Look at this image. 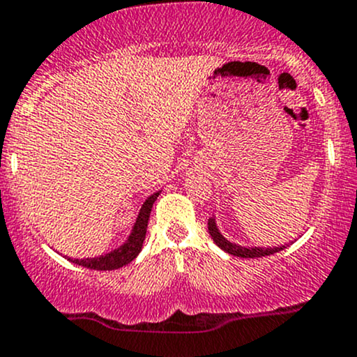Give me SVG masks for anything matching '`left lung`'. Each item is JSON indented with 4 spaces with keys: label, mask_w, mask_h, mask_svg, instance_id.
<instances>
[{
    "label": "left lung",
    "mask_w": 357,
    "mask_h": 357,
    "mask_svg": "<svg viewBox=\"0 0 357 357\" xmlns=\"http://www.w3.org/2000/svg\"><path fill=\"white\" fill-rule=\"evenodd\" d=\"M207 228H208V235L212 236L214 243L218 245L221 250H225L226 254H231L236 255V257H243V259H254V257H264V255H271L276 254V252L283 250L287 248L285 245H280V247H245V245H240V243H233L219 231L218 228V221H215V214L212 218H208L207 222Z\"/></svg>",
    "instance_id": "left-lung-1"
}]
</instances>
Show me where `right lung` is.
<instances>
[{"instance_id": "add662e5", "label": "right lung", "mask_w": 357, "mask_h": 357, "mask_svg": "<svg viewBox=\"0 0 357 357\" xmlns=\"http://www.w3.org/2000/svg\"><path fill=\"white\" fill-rule=\"evenodd\" d=\"M160 195V192L152 193L145 202H143L142 208L138 212V218H136L135 225H132L131 233L126 238V242L122 245H119L114 250H110L109 254L98 255V257H86V259H72L67 257L68 261L74 262L77 266H84V268L96 269V271H112V269H119L122 266L129 264L131 261H135L136 255L142 252L143 242H145L146 236V226H149L150 212H152L153 202L157 200V197Z\"/></svg>"}]
</instances>
